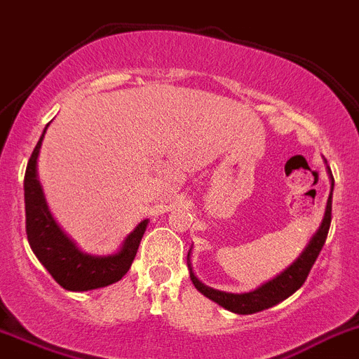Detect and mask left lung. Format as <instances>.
I'll use <instances>...</instances> for the list:
<instances>
[{
  "mask_svg": "<svg viewBox=\"0 0 359 359\" xmlns=\"http://www.w3.org/2000/svg\"><path fill=\"white\" fill-rule=\"evenodd\" d=\"M334 180L331 179V193L330 198H327L326 212H324L323 223H320L319 230L313 233V237L310 239L308 246L304 248L303 253L287 267L283 273L278 274L276 278L269 280L267 283L260 285L259 289L251 290V292L244 294H229L221 292V290L210 289V287L203 285L202 281L193 274L189 266V276L193 285L196 287L198 292H202L203 296L212 299L214 303H217L219 306L226 308V310L233 311V313H239V316H248V313H257V311L267 310V308L274 306V304L281 303L283 299H287L289 296H292L304 281H306L308 274H310L311 266L316 264L317 257H319L320 250H323L324 243H326L327 232H330L331 225V202H333V186ZM187 260H189V253H187Z\"/></svg>",
  "mask_w": 359,
  "mask_h": 359,
  "instance_id": "left-lung-1",
  "label": "left lung"
}]
</instances>
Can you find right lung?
<instances>
[{
	"label": "right lung",
	"instance_id": "1",
	"mask_svg": "<svg viewBox=\"0 0 359 359\" xmlns=\"http://www.w3.org/2000/svg\"><path fill=\"white\" fill-rule=\"evenodd\" d=\"M49 126V123H48ZM43 129L39 143L33 149L32 157L26 166L25 175V205H26V236L36 259L49 271L58 285L72 292L100 289L115 281L122 280L129 271L136 251H138L142 237L145 233L149 219H143L123 241L120 251L115 255L93 257L86 255L76 248V244L62 232L56 225L55 217L48 209L43 198L42 186L36 177V159H39L40 145H42Z\"/></svg>",
	"mask_w": 359,
	"mask_h": 359
}]
</instances>
